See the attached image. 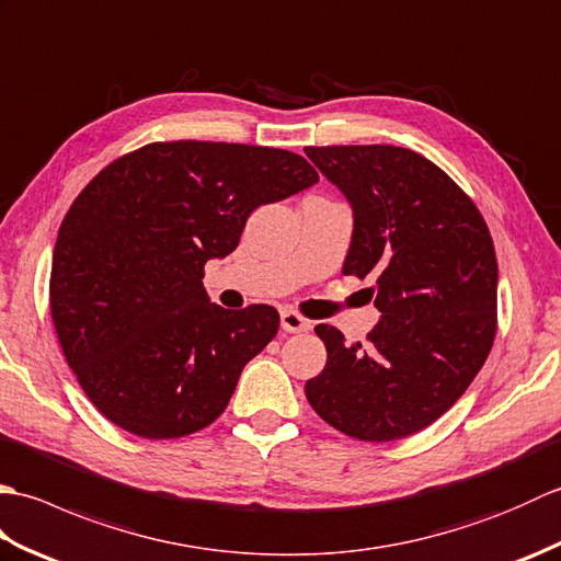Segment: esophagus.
Instances as JSON below:
<instances>
[{
	"instance_id": "1",
	"label": "esophagus",
	"mask_w": 561,
	"mask_h": 561,
	"mask_svg": "<svg viewBox=\"0 0 561 561\" xmlns=\"http://www.w3.org/2000/svg\"><path fill=\"white\" fill-rule=\"evenodd\" d=\"M279 316H282V330L284 332H308L313 328L311 320L304 318L301 313L291 311V308H284Z\"/></svg>"
}]
</instances>
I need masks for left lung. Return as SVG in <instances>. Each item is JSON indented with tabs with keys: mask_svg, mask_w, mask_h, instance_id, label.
<instances>
[{
	"mask_svg": "<svg viewBox=\"0 0 561 561\" xmlns=\"http://www.w3.org/2000/svg\"><path fill=\"white\" fill-rule=\"evenodd\" d=\"M354 211L344 274L376 277L378 325L344 344L318 325L328 362L306 383L311 408L359 440H398L448 412L496 335V253L474 202L402 147H306Z\"/></svg>",
	"mask_w": 561,
	"mask_h": 561,
	"instance_id": "obj_1",
	"label": "left lung"
}]
</instances>
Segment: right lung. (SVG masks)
I'll return each instance as SVG.
<instances>
[{
	"label": "right lung",
	"instance_id": "obj_1",
	"mask_svg": "<svg viewBox=\"0 0 561 561\" xmlns=\"http://www.w3.org/2000/svg\"><path fill=\"white\" fill-rule=\"evenodd\" d=\"M313 183L294 151L181 139L125 153L81 190L57 233L50 313L105 420L181 438L226 410L279 313L211 304L205 262L233 253L253 209Z\"/></svg>",
	"mask_w": 561,
	"mask_h": 561
}]
</instances>
